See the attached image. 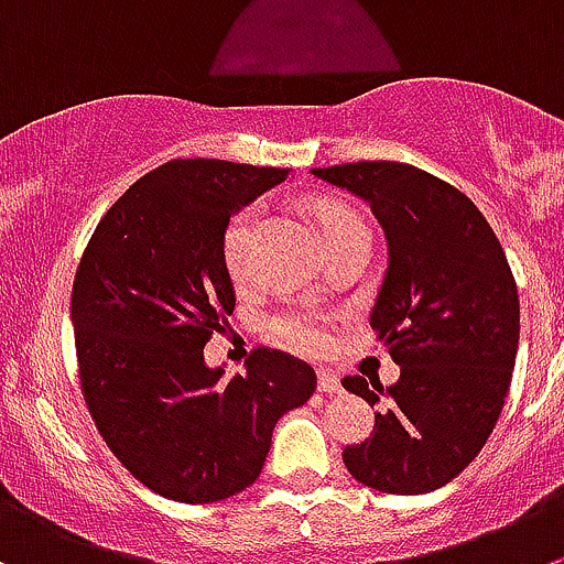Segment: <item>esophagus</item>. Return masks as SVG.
I'll use <instances>...</instances> for the list:
<instances>
[{
  "label": "esophagus",
  "mask_w": 564,
  "mask_h": 564,
  "mask_svg": "<svg viewBox=\"0 0 564 564\" xmlns=\"http://www.w3.org/2000/svg\"><path fill=\"white\" fill-rule=\"evenodd\" d=\"M318 390L324 395H337L343 393V384H340V377L332 371H318Z\"/></svg>",
  "instance_id": "obj_1"
}]
</instances>
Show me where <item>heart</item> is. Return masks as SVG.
Masks as SVG:
<instances>
[{
    "instance_id": "b5f03b06",
    "label": "heart",
    "mask_w": 564,
    "mask_h": 564,
    "mask_svg": "<svg viewBox=\"0 0 564 564\" xmlns=\"http://www.w3.org/2000/svg\"><path fill=\"white\" fill-rule=\"evenodd\" d=\"M262 210L257 205L246 207L238 216L229 221L227 232H224V265H227L229 276L235 282L246 279L251 265V249H254L257 227H260ZM315 218L321 224V232H324L326 243L337 238H346V235H362L368 232L362 218L354 210H348L346 205H337V202H321L315 205ZM271 329L276 332L288 346L299 348V351H321L326 346V332L313 315L304 313H285L271 321Z\"/></svg>"
}]
</instances>
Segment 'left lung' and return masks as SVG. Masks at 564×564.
<instances>
[{
    "label": "left lung",
    "instance_id": "obj_1",
    "mask_svg": "<svg viewBox=\"0 0 564 564\" xmlns=\"http://www.w3.org/2000/svg\"><path fill=\"white\" fill-rule=\"evenodd\" d=\"M362 198L388 243L371 329L399 382L348 377L343 388L382 404L377 432L346 446L348 474L373 490L421 496L457 479L481 452L509 393L520 302L501 243L479 207L406 163L313 169Z\"/></svg>",
    "mask_w": 564,
    "mask_h": 564
}]
</instances>
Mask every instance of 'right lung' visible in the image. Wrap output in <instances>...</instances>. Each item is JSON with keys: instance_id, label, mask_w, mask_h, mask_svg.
Returning a JSON list of instances; mask_svg holds the SVG:
<instances>
[{"instance_id": "1", "label": "right lung", "mask_w": 564, "mask_h": 564, "mask_svg": "<svg viewBox=\"0 0 564 564\" xmlns=\"http://www.w3.org/2000/svg\"><path fill=\"white\" fill-rule=\"evenodd\" d=\"M288 169L171 160L107 210L79 260L72 324L96 429L141 485L213 503L254 485L285 412L307 404L315 371L257 348L246 373L205 362L235 310L224 232Z\"/></svg>"}]
</instances>
